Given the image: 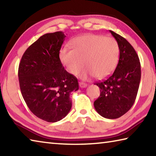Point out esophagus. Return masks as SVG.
Segmentation results:
<instances>
[{
	"label": "esophagus",
	"instance_id": "esophagus-1",
	"mask_svg": "<svg viewBox=\"0 0 156 156\" xmlns=\"http://www.w3.org/2000/svg\"><path fill=\"white\" fill-rule=\"evenodd\" d=\"M79 86H80L81 88H85L87 87V84L83 83V82H80V83H79Z\"/></svg>",
	"mask_w": 156,
	"mask_h": 156
}]
</instances>
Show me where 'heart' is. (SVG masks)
<instances>
[{"instance_id": "heart-1", "label": "heart", "mask_w": 156, "mask_h": 156, "mask_svg": "<svg viewBox=\"0 0 156 156\" xmlns=\"http://www.w3.org/2000/svg\"><path fill=\"white\" fill-rule=\"evenodd\" d=\"M72 49L67 47L60 51V58L67 72L76 76L86 67L80 77L87 79L95 76L103 79L109 76L119 60L118 44L112 37L98 34H86L72 42Z\"/></svg>"}]
</instances>
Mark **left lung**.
<instances>
[{
    "instance_id": "8db88e82",
    "label": "left lung",
    "mask_w": 156,
    "mask_h": 156,
    "mask_svg": "<svg viewBox=\"0 0 156 156\" xmlns=\"http://www.w3.org/2000/svg\"><path fill=\"white\" fill-rule=\"evenodd\" d=\"M119 46L120 58L113 73L106 80L95 83L100 89L94 107L108 119L120 118L131 109L135 102L141 78L138 56L129 42L109 30Z\"/></svg>"
}]
</instances>
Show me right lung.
Wrapping results in <instances>:
<instances>
[{
	"mask_svg": "<svg viewBox=\"0 0 156 156\" xmlns=\"http://www.w3.org/2000/svg\"><path fill=\"white\" fill-rule=\"evenodd\" d=\"M66 36L62 31L44 34L28 47L18 67L21 94L30 111L49 122L64 118L72 108L71 93L78 80L59 58Z\"/></svg>",
	"mask_w": 156,
	"mask_h": 156,
	"instance_id": "obj_1",
	"label": "right lung"
}]
</instances>
